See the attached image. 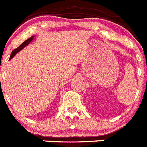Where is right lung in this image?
Returning <instances> with one entry per match:
<instances>
[{
  "label": "right lung",
  "mask_w": 147,
  "mask_h": 147,
  "mask_svg": "<svg viewBox=\"0 0 147 147\" xmlns=\"http://www.w3.org/2000/svg\"><path fill=\"white\" fill-rule=\"evenodd\" d=\"M34 37H35V36H31V37L30 38H28V40H26V41H24V42L22 43V44L20 46V47H17V49H14V50L12 51L11 54V56H10V58H9V60H11V59L13 58V57H14V56H15V55H17V54L18 53V52H20V50H22V49H24V48H25V47H26V46H28V44H30V43L32 41H33V38H34Z\"/></svg>",
  "instance_id": "right-lung-1"
}]
</instances>
